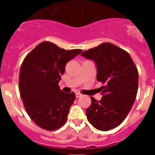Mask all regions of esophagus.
<instances>
[{
    "label": "esophagus",
    "instance_id": "esophagus-1",
    "mask_svg": "<svg viewBox=\"0 0 155 155\" xmlns=\"http://www.w3.org/2000/svg\"><path fill=\"white\" fill-rule=\"evenodd\" d=\"M82 96V94L79 92L76 93V98H80V97Z\"/></svg>",
    "mask_w": 155,
    "mask_h": 155
}]
</instances>
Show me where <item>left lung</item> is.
I'll return each instance as SVG.
<instances>
[{
	"instance_id": "8db88e82",
	"label": "left lung",
	"mask_w": 155,
	"mask_h": 155,
	"mask_svg": "<svg viewBox=\"0 0 155 155\" xmlns=\"http://www.w3.org/2000/svg\"><path fill=\"white\" fill-rule=\"evenodd\" d=\"M81 55L95 63L97 81L102 98L91 97L86 109L87 120L97 130L107 131L118 127L125 120L136 99L138 71L130 55L112 43L105 42Z\"/></svg>"
}]
</instances>
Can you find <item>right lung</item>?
<instances>
[{
  "instance_id": "obj_1",
  "label": "right lung",
  "mask_w": 155,
  "mask_h": 155,
  "mask_svg": "<svg viewBox=\"0 0 155 155\" xmlns=\"http://www.w3.org/2000/svg\"><path fill=\"white\" fill-rule=\"evenodd\" d=\"M81 52L46 41L24 59L19 74L20 95L29 117L41 128L54 130L67 121L75 94L63 92L58 84L67 63Z\"/></svg>"
}]
</instances>
